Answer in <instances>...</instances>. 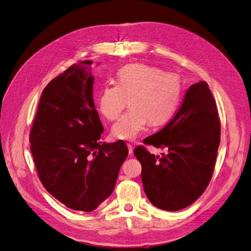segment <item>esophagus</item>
I'll return each instance as SVG.
<instances>
[{
	"label": "esophagus",
	"mask_w": 251,
	"mask_h": 251,
	"mask_svg": "<svg viewBox=\"0 0 251 251\" xmlns=\"http://www.w3.org/2000/svg\"><path fill=\"white\" fill-rule=\"evenodd\" d=\"M127 150H128V155H133V147L131 144H127Z\"/></svg>",
	"instance_id": "34e87169"
}]
</instances>
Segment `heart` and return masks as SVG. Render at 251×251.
I'll use <instances>...</instances> for the list:
<instances>
[{
  "label": "heart",
  "mask_w": 251,
  "mask_h": 251,
  "mask_svg": "<svg viewBox=\"0 0 251 251\" xmlns=\"http://www.w3.org/2000/svg\"><path fill=\"white\" fill-rule=\"evenodd\" d=\"M181 92L177 74L162 72L146 64L126 65L117 72L116 85H105L98 97L102 115L116 119L130 98L131 109L112 126V136L119 140H134L151 125L168 121L176 110Z\"/></svg>",
  "instance_id": "heart-1"
}]
</instances>
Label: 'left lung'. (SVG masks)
I'll list each match as a JSON object with an SVG mask.
<instances>
[{"label":"left lung","mask_w":251,"mask_h":251,"mask_svg":"<svg viewBox=\"0 0 251 251\" xmlns=\"http://www.w3.org/2000/svg\"><path fill=\"white\" fill-rule=\"evenodd\" d=\"M221 126L208 85L200 81L186 91L176 115L143 143L168 149L155 156L144 147L134 155L141 163L144 192L154 206L177 211L193 204L206 189L216 164Z\"/></svg>","instance_id":"1"}]
</instances>
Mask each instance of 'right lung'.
<instances>
[{
    "mask_svg": "<svg viewBox=\"0 0 251 251\" xmlns=\"http://www.w3.org/2000/svg\"><path fill=\"white\" fill-rule=\"evenodd\" d=\"M92 64H75L48 83L30 131L44 187L68 208L86 212L109 198L128 154L123 140H100L103 126L93 100Z\"/></svg>",
    "mask_w": 251,
    "mask_h": 251,
    "instance_id": "right-lung-1",
    "label": "right lung"
}]
</instances>
